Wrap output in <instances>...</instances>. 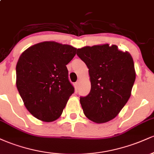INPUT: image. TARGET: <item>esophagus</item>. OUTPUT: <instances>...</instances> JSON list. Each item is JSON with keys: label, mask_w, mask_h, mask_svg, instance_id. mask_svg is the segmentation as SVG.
<instances>
[{"label": "esophagus", "mask_w": 154, "mask_h": 154, "mask_svg": "<svg viewBox=\"0 0 154 154\" xmlns=\"http://www.w3.org/2000/svg\"><path fill=\"white\" fill-rule=\"evenodd\" d=\"M79 83H80V79H78V80L77 81V82L75 83V85H76V87H77V88H78V87H79Z\"/></svg>", "instance_id": "obj_1"}]
</instances>
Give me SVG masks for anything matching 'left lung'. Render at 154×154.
<instances>
[{
	"mask_svg": "<svg viewBox=\"0 0 154 154\" xmlns=\"http://www.w3.org/2000/svg\"><path fill=\"white\" fill-rule=\"evenodd\" d=\"M77 55L89 69L91 89L80 97L84 114L95 123L115 118L128 101L135 80L133 59L128 51L104 44L77 49Z\"/></svg>",
	"mask_w": 154,
	"mask_h": 154,
	"instance_id": "left-lung-1",
	"label": "left lung"
}]
</instances>
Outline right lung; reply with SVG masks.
Returning <instances> with one entry per match:
<instances>
[{
	"label": "right lung",
	"mask_w": 154,
	"mask_h": 154,
	"mask_svg": "<svg viewBox=\"0 0 154 154\" xmlns=\"http://www.w3.org/2000/svg\"><path fill=\"white\" fill-rule=\"evenodd\" d=\"M76 51L69 45L46 41L29 47L19 57L17 88L26 109L37 119L50 122L62 114L75 92L66 64Z\"/></svg>",
	"instance_id": "right-lung-1"
}]
</instances>
